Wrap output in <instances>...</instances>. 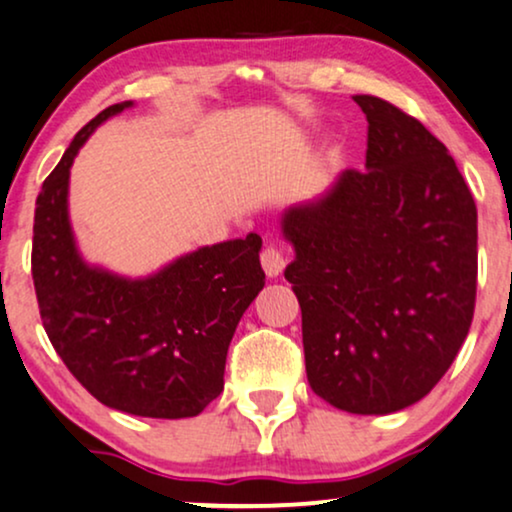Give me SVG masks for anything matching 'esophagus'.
Here are the masks:
<instances>
[{
  "label": "esophagus",
  "mask_w": 512,
  "mask_h": 512,
  "mask_svg": "<svg viewBox=\"0 0 512 512\" xmlns=\"http://www.w3.org/2000/svg\"><path fill=\"white\" fill-rule=\"evenodd\" d=\"M261 266H263V270H266L268 277H277L282 270H285L287 258H285V254H282L280 246L268 244L266 249L261 251Z\"/></svg>",
  "instance_id": "34e87169"
}]
</instances>
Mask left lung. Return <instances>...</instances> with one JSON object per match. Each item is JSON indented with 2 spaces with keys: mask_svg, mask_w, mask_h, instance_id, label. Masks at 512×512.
Listing matches in <instances>:
<instances>
[{
  "mask_svg": "<svg viewBox=\"0 0 512 512\" xmlns=\"http://www.w3.org/2000/svg\"><path fill=\"white\" fill-rule=\"evenodd\" d=\"M365 168L282 218L296 258L308 384L356 415L394 413L434 389L475 315L477 206L418 118L372 94Z\"/></svg>",
  "mask_w": 512,
  "mask_h": 512,
  "instance_id": "1",
  "label": "left lung"
}]
</instances>
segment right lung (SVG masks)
Instances as JSON below:
<instances>
[{
  "instance_id": "1",
  "label": "right lung",
  "mask_w": 512,
  "mask_h": 512,
  "mask_svg": "<svg viewBox=\"0 0 512 512\" xmlns=\"http://www.w3.org/2000/svg\"><path fill=\"white\" fill-rule=\"evenodd\" d=\"M130 104L94 116L37 194V306L49 342L94 399L142 418H194L223 391L227 346L266 285L261 237L204 246L144 280L82 261L68 223V175L94 128Z\"/></svg>"
}]
</instances>
